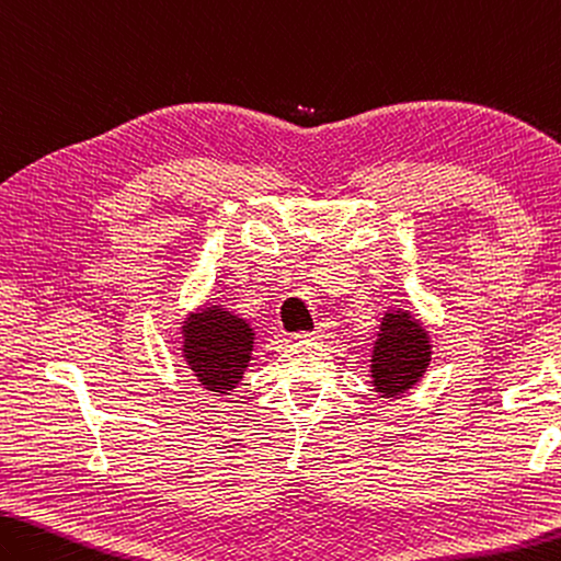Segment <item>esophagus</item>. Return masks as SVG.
I'll use <instances>...</instances> for the list:
<instances>
[{"label": "esophagus", "instance_id": "34e87169", "mask_svg": "<svg viewBox=\"0 0 561 561\" xmlns=\"http://www.w3.org/2000/svg\"><path fill=\"white\" fill-rule=\"evenodd\" d=\"M331 333H333V323L331 321H321V323H317V329L309 333V335H312V339H329Z\"/></svg>", "mask_w": 561, "mask_h": 561}]
</instances>
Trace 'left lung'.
I'll use <instances>...</instances> for the list:
<instances>
[{"label": "left lung", "instance_id": "1", "mask_svg": "<svg viewBox=\"0 0 561 561\" xmlns=\"http://www.w3.org/2000/svg\"><path fill=\"white\" fill-rule=\"evenodd\" d=\"M432 359L430 335L410 312H386L371 351V383L383 396H398L422 379Z\"/></svg>", "mask_w": 561, "mask_h": 561}]
</instances>
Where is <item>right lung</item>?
<instances>
[{
	"label": "right lung",
	"mask_w": 561,
	"mask_h": 561,
	"mask_svg": "<svg viewBox=\"0 0 561 561\" xmlns=\"http://www.w3.org/2000/svg\"><path fill=\"white\" fill-rule=\"evenodd\" d=\"M254 329L218 305L192 314L182 327V355L204 389L228 393L249 367Z\"/></svg>",
	"instance_id": "obj_1"
}]
</instances>
